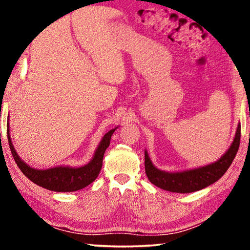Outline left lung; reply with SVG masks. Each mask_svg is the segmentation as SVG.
Instances as JSON below:
<instances>
[{"instance_id": "left-lung-1", "label": "left lung", "mask_w": 250, "mask_h": 250, "mask_svg": "<svg viewBox=\"0 0 250 250\" xmlns=\"http://www.w3.org/2000/svg\"><path fill=\"white\" fill-rule=\"evenodd\" d=\"M241 126L238 125L233 142L228 151L217 162L199 168L183 170V172H165L156 168L149 158L146 150L145 151L146 174L152 184L163 190L177 193H190L206 188L220 180L233 162L240 146Z\"/></svg>"}]
</instances>
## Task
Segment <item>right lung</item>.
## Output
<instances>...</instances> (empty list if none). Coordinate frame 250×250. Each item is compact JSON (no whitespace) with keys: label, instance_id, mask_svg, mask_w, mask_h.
<instances>
[{"label":"right lung","instance_id":"1","mask_svg":"<svg viewBox=\"0 0 250 250\" xmlns=\"http://www.w3.org/2000/svg\"><path fill=\"white\" fill-rule=\"evenodd\" d=\"M8 126V140L11 153L15 158V162L21 170L25 176L36 183L37 186L45 188L47 190L56 191V192H71V191H77L87 187L93 181L97 179L99 173H100L102 167V160L105 150L110 145L111 135L114 134L115 129H110L107 134L102 138L100 145L95 150L93 158L86 165L82 167H69V166H58L49 169H36L30 167L29 165L20 159L18 153L15 150L11 142L9 133V123Z\"/></svg>","mask_w":250,"mask_h":250}]
</instances>
